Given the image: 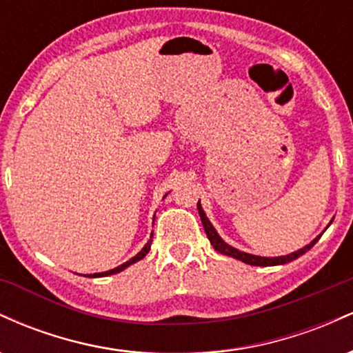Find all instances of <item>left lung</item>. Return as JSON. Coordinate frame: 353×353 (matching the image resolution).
<instances>
[{
  "label": "left lung",
  "mask_w": 353,
  "mask_h": 353,
  "mask_svg": "<svg viewBox=\"0 0 353 353\" xmlns=\"http://www.w3.org/2000/svg\"><path fill=\"white\" fill-rule=\"evenodd\" d=\"M197 210H199V216H201L202 225H204L205 234H208V239L210 241V244H212L214 249H216L217 252H221V254H224V255H230V257L239 259V261L245 262V264H250V265L267 267V265H281V264H287V262L294 261V259L301 257L302 254H305L307 250L310 249V247H314V244H315V242H317V239H319V237H317L314 242H310L309 245H305V247H303V249L297 250V252L289 254V255H282V257H259V255L241 252V250L234 249V247H230L229 244H225V242L222 241L221 237H219V234L216 232V229L212 228V224H210V222H209V219L205 217L204 210H202L199 202H197Z\"/></svg>",
  "instance_id": "1"
}]
</instances>
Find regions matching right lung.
<instances>
[{"label":"right lung","mask_w":353,"mask_h":353,"mask_svg":"<svg viewBox=\"0 0 353 353\" xmlns=\"http://www.w3.org/2000/svg\"><path fill=\"white\" fill-rule=\"evenodd\" d=\"M151 237H152V236H151ZM151 242H152V239H149V242H148V244H145V245L143 247V250H141V252L137 254V255H134V257H132L131 261H128V262H125V264L119 265V267H116V269H112V270H108V272H101V274H91V275H88V277H104V275H112V274H117V272H121V270H124L125 267H128V265L134 264V262L141 261V259L145 257V254H148V252H149V249H151Z\"/></svg>","instance_id":"add662e5"}]
</instances>
